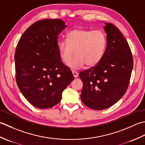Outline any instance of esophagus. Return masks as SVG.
Here are the masks:
<instances>
[{
    "instance_id": "1",
    "label": "esophagus",
    "mask_w": 145,
    "mask_h": 145,
    "mask_svg": "<svg viewBox=\"0 0 145 145\" xmlns=\"http://www.w3.org/2000/svg\"><path fill=\"white\" fill-rule=\"evenodd\" d=\"M72 73L73 74V76L74 77V78H77V77L78 76V72H77L76 71H72Z\"/></svg>"
}]
</instances>
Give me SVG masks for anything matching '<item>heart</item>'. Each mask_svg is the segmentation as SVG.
I'll use <instances>...</instances> for the list:
<instances>
[{"label": "heart", "mask_w": 145, "mask_h": 145, "mask_svg": "<svg viewBox=\"0 0 145 145\" xmlns=\"http://www.w3.org/2000/svg\"><path fill=\"white\" fill-rule=\"evenodd\" d=\"M106 47V37L99 30L76 29L70 31L66 40L59 43V54L65 64L69 63L74 51L76 56L68 64L72 69H78L86 64L92 67L98 64L103 57Z\"/></svg>", "instance_id": "b5f03b06"}]
</instances>
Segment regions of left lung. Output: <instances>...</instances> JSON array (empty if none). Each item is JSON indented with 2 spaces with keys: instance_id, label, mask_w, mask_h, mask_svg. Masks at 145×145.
<instances>
[{
  "instance_id": "obj_1",
  "label": "left lung",
  "mask_w": 145,
  "mask_h": 145,
  "mask_svg": "<svg viewBox=\"0 0 145 145\" xmlns=\"http://www.w3.org/2000/svg\"><path fill=\"white\" fill-rule=\"evenodd\" d=\"M107 45L98 64L79 74L83 82L81 98L91 109L103 110L121 98L128 89L133 67L130 48L121 32L105 23Z\"/></svg>"
}]
</instances>
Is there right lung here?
Instances as JSON below:
<instances>
[{
	"label": "right lung",
	"mask_w": 145,
	"mask_h": 145,
	"mask_svg": "<svg viewBox=\"0 0 145 145\" xmlns=\"http://www.w3.org/2000/svg\"><path fill=\"white\" fill-rule=\"evenodd\" d=\"M66 27L59 19L39 20L26 29L17 44V84L25 99L37 108L58 104L74 79L59 54L58 35Z\"/></svg>",
	"instance_id": "1"
}]
</instances>
